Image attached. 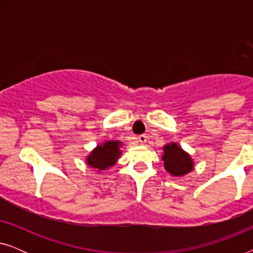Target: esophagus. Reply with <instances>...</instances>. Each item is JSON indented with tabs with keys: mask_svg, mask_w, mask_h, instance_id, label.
Wrapping results in <instances>:
<instances>
[{
	"mask_svg": "<svg viewBox=\"0 0 253 253\" xmlns=\"http://www.w3.org/2000/svg\"><path fill=\"white\" fill-rule=\"evenodd\" d=\"M137 139H138V143H140V144H145V143H146V140H147V137L145 136V134H140V136L138 137Z\"/></svg>",
	"mask_w": 253,
	"mask_h": 253,
	"instance_id": "esophagus-1",
	"label": "esophagus"
}]
</instances>
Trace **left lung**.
<instances>
[{
    "instance_id": "left-lung-1",
    "label": "left lung",
    "mask_w": 253,
    "mask_h": 253,
    "mask_svg": "<svg viewBox=\"0 0 253 253\" xmlns=\"http://www.w3.org/2000/svg\"><path fill=\"white\" fill-rule=\"evenodd\" d=\"M162 160L165 162L166 170L172 176H184L193 169L191 157L176 143L166 145Z\"/></svg>"
}]
</instances>
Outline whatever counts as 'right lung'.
<instances>
[{
    "label": "right lung",
    "mask_w": 253,
    "mask_h": 253,
    "mask_svg": "<svg viewBox=\"0 0 253 253\" xmlns=\"http://www.w3.org/2000/svg\"><path fill=\"white\" fill-rule=\"evenodd\" d=\"M122 143L119 140H108L101 145H98L93 150L87 158H86V164L89 167L100 170H106L109 167H113L116 164L117 159L120 158L122 151L120 147Z\"/></svg>",
    "instance_id": "add662e5"
}]
</instances>
